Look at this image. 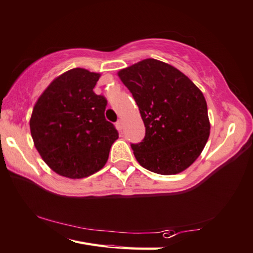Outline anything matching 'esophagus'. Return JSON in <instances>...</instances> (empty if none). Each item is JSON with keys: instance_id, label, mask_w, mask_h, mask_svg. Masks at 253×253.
Instances as JSON below:
<instances>
[{"instance_id": "obj_1", "label": "esophagus", "mask_w": 253, "mask_h": 253, "mask_svg": "<svg viewBox=\"0 0 253 253\" xmlns=\"http://www.w3.org/2000/svg\"><path fill=\"white\" fill-rule=\"evenodd\" d=\"M116 127H117V129H118L119 131H122V129H123V122H122V121H118V122L116 123Z\"/></svg>"}]
</instances>
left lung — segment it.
I'll return each instance as SVG.
<instances>
[{"label": "left lung", "instance_id": "1", "mask_svg": "<svg viewBox=\"0 0 253 253\" xmlns=\"http://www.w3.org/2000/svg\"><path fill=\"white\" fill-rule=\"evenodd\" d=\"M134 97L146 127L131 144L142 167L176 174L199 157L209 138L208 108L203 93L177 68L147 58L118 72Z\"/></svg>", "mask_w": 253, "mask_h": 253}]
</instances>
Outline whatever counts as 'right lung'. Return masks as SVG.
I'll list each match as a JSON object with an SVG mask.
<instances>
[{
    "mask_svg": "<svg viewBox=\"0 0 253 253\" xmlns=\"http://www.w3.org/2000/svg\"><path fill=\"white\" fill-rule=\"evenodd\" d=\"M99 74L73 68L40 96L30 121L36 149L61 176L83 178L106 164L118 131L105 118L107 99L94 93Z\"/></svg>",
    "mask_w": 253,
    "mask_h": 253,
    "instance_id": "right-lung-1",
    "label": "right lung"
}]
</instances>
